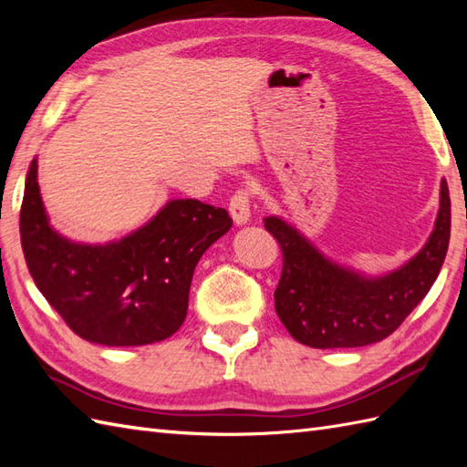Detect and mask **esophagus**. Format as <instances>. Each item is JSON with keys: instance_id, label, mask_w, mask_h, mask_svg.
Instances as JSON below:
<instances>
[{"instance_id": "obj_1", "label": "esophagus", "mask_w": 467, "mask_h": 467, "mask_svg": "<svg viewBox=\"0 0 467 467\" xmlns=\"http://www.w3.org/2000/svg\"><path fill=\"white\" fill-rule=\"evenodd\" d=\"M228 211H231V216L236 226H244L251 221V194L249 191H239L234 192L231 198V204H228Z\"/></svg>"}]
</instances>
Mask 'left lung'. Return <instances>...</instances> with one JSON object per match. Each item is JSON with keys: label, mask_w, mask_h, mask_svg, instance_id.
I'll list each match as a JSON object with an SVG mask.
<instances>
[{"label": "left lung", "mask_w": 467, "mask_h": 467, "mask_svg": "<svg viewBox=\"0 0 467 467\" xmlns=\"http://www.w3.org/2000/svg\"><path fill=\"white\" fill-rule=\"evenodd\" d=\"M448 182L440 186V211L423 249L385 275H365L335 263L281 216L265 228L281 244L283 275L275 309L286 331L315 349L363 347L385 339L405 321L438 279L450 244Z\"/></svg>", "instance_id": "left-lung-1"}]
</instances>
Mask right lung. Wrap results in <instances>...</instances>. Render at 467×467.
<instances>
[{"instance_id":"1","label":"right lung","mask_w":467,"mask_h":467,"mask_svg":"<svg viewBox=\"0 0 467 467\" xmlns=\"http://www.w3.org/2000/svg\"><path fill=\"white\" fill-rule=\"evenodd\" d=\"M231 226L224 208L176 198L120 241H69L49 224L37 158L19 213L26 265L39 293L76 335L108 347L150 345L181 329L196 263Z\"/></svg>"}]
</instances>
